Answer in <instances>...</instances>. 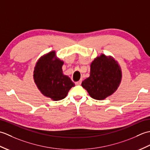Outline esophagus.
Here are the masks:
<instances>
[{"label":"esophagus","instance_id":"esophagus-1","mask_svg":"<svg viewBox=\"0 0 150 150\" xmlns=\"http://www.w3.org/2000/svg\"><path fill=\"white\" fill-rule=\"evenodd\" d=\"M81 83H82V81L81 80V81H77V82H75V85H81Z\"/></svg>","mask_w":150,"mask_h":150}]
</instances>
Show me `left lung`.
<instances>
[{"mask_svg": "<svg viewBox=\"0 0 150 150\" xmlns=\"http://www.w3.org/2000/svg\"><path fill=\"white\" fill-rule=\"evenodd\" d=\"M121 77V70L115 60L101 55L91 64L90 75L82 81V86L94 99L103 100L117 90Z\"/></svg>", "mask_w": 150, "mask_h": 150, "instance_id": "obj_1", "label": "left lung"}]
</instances>
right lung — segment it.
Listing matches in <instances>:
<instances>
[{
	"label": "right lung",
	"mask_w": 150,
	"mask_h": 150,
	"mask_svg": "<svg viewBox=\"0 0 150 150\" xmlns=\"http://www.w3.org/2000/svg\"><path fill=\"white\" fill-rule=\"evenodd\" d=\"M64 62L55 57V52H50L38 60L33 78L37 86L44 96L53 100L64 98L75 84L68 76L63 75Z\"/></svg>",
	"instance_id": "1"
}]
</instances>
